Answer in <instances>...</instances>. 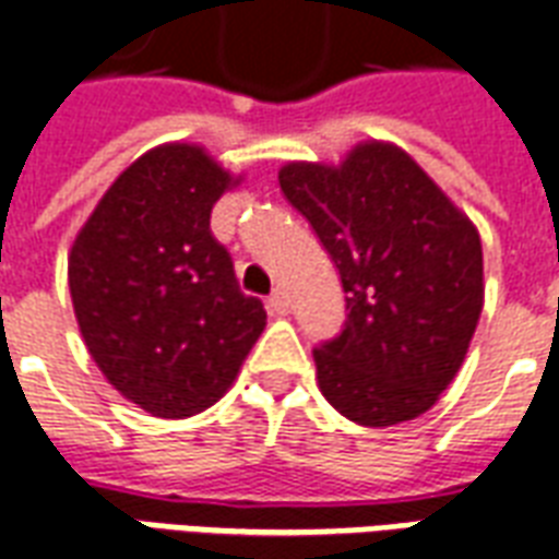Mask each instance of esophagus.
Returning <instances> with one entry per match:
<instances>
[{
    "instance_id": "1",
    "label": "esophagus",
    "mask_w": 559,
    "mask_h": 559,
    "mask_svg": "<svg viewBox=\"0 0 559 559\" xmlns=\"http://www.w3.org/2000/svg\"><path fill=\"white\" fill-rule=\"evenodd\" d=\"M266 308L272 310V313H278V317H284V313H289V298L284 289H272V296L266 298Z\"/></svg>"
}]
</instances>
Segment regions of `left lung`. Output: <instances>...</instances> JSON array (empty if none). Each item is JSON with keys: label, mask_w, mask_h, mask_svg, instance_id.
I'll return each instance as SVG.
<instances>
[{"label": "left lung", "mask_w": 559, "mask_h": 559, "mask_svg": "<svg viewBox=\"0 0 559 559\" xmlns=\"http://www.w3.org/2000/svg\"><path fill=\"white\" fill-rule=\"evenodd\" d=\"M278 185L346 293V325L313 348L322 395L366 428L431 411L484 308L478 228L393 143H360L340 166H281Z\"/></svg>", "instance_id": "1"}]
</instances>
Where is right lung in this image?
I'll return each instance as SVG.
<instances>
[{
  "label": "right lung",
  "mask_w": 559,
  "mask_h": 559,
  "mask_svg": "<svg viewBox=\"0 0 559 559\" xmlns=\"http://www.w3.org/2000/svg\"><path fill=\"white\" fill-rule=\"evenodd\" d=\"M237 181L202 146L164 143L108 187L72 242L87 352L114 390L160 419L219 402L266 325L211 234L213 204Z\"/></svg>",
  "instance_id": "right-lung-1"
}]
</instances>
